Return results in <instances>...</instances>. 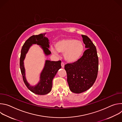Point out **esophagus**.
<instances>
[{"instance_id": "1", "label": "esophagus", "mask_w": 122, "mask_h": 122, "mask_svg": "<svg viewBox=\"0 0 122 122\" xmlns=\"http://www.w3.org/2000/svg\"><path fill=\"white\" fill-rule=\"evenodd\" d=\"M61 66H62V68H64V66H65V64H64V63L63 62L61 63Z\"/></svg>"}]
</instances>
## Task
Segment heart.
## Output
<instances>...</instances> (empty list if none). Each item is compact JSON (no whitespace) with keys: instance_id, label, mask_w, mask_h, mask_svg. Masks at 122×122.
I'll return each instance as SVG.
<instances>
[{"instance_id":"heart-1","label":"heart","mask_w":122,"mask_h":122,"mask_svg":"<svg viewBox=\"0 0 122 122\" xmlns=\"http://www.w3.org/2000/svg\"><path fill=\"white\" fill-rule=\"evenodd\" d=\"M56 51L60 53L64 54V59L69 63H74L81 56L84 51L82 42L74 39H64L58 41L55 44ZM53 47L51 51L56 54L57 51Z\"/></svg>"}]
</instances>
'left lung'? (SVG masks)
<instances>
[{"instance_id":"1","label":"left lung","mask_w":122,"mask_h":122,"mask_svg":"<svg viewBox=\"0 0 122 122\" xmlns=\"http://www.w3.org/2000/svg\"><path fill=\"white\" fill-rule=\"evenodd\" d=\"M81 36L87 49L77 61L65 66L69 89L76 94L84 92L91 87L96 81L98 70L96 46L87 36L82 35Z\"/></svg>"}]
</instances>
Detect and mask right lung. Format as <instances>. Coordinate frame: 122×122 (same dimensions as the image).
I'll list each match as a JSON object with an SVG mask.
<instances>
[{"label": "right lung", "mask_w": 122, "mask_h": 122, "mask_svg": "<svg viewBox=\"0 0 122 122\" xmlns=\"http://www.w3.org/2000/svg\"><path fill=\"white\" fill-rule=\"evenodd\" d=\"M45 34L46 33H43L38 35H33L27 39L22 47L20 59V69L25 85L32 92L39 95H44L51 92L53 85V80L58 71L61 67V61H51L46 60L41 73L39 82L35 86H32L26 80L24 61L31 46L33 44H37L41 48L46 56L51 54V52L49 50V40L45 37Z\"/></svg>", "instance_id": "right-lung-1"}]
</instances>
